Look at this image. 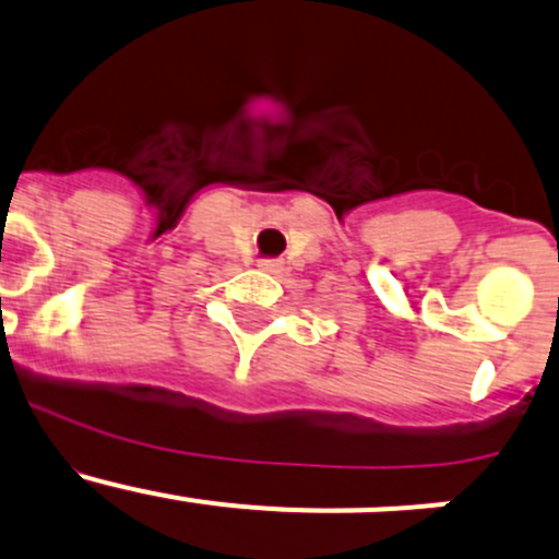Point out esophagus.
<instances>
[{"mask_svg":"<svg viewBox=\"0 0 559 559\" xmlns=\"http://www.w3.org/2000/svg\"><path fill=\"white\" fill-rule=\"evenodd\" d=\"M259 267L267 270V273H278L281 262H278V259H262V262H259Z\"/></svg>","mask_w":559,"mask_h":559,"instance_id":"esophagus-1","label":"esophagus"}]
</instances>
